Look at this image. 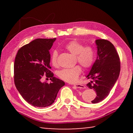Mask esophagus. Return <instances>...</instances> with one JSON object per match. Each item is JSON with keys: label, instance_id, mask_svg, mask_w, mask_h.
Listing matches in <instances>:
<instances>
[{"label": "esophagus", "instance_id": "esophagus-1", "mask_svg": "<svg viewBox=\"0 0 133 133\" xmlns=\"http://www.w3.org/2000/svg\"><path fill=\"white\" fill-rule=\"evenodd\" d=\"M74 85L76 87H77V88H81V89H84L85 88V85H83L82 84H80V83H76V84H74Z\"/></svg>", "mask_w": 133, "mask_h": 133}]
</instances>
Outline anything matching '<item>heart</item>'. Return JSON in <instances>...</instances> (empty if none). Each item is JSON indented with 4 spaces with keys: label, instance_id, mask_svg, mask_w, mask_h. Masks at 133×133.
<instances>
[{
    "label": "heart",
    "instance_id": "b5f03b06",
    "mask_svg": "<svg viewBox=\"0 0 133 133\" xmlns=\"http://www.w3.org/2000/svg\"><path fill=\"white\" fill-rule=\"evenodd\" d=\"M65 49L73 55H76V61L79 63L84 69H89L93 66L96 58L95 49L90 45L84 46L82 43L76 40L69 42L65 45ZM58 52L53 50L51 55V62L53 66H57ZM82 72L79 65L71 68L63 69L57 72V76L66 82L73 83L78 79Z\"/></svg>",
    "mask_w": 133,
    "mask_h": 133
}]
</instances>
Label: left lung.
I'll use <instances>...</instances> for the list:
<instances>
[{"instance_id": "left-lung-1", "label": "left lung", "mask_w": 133, "mask_h": 133, "mask_svg": "<svg viewBox=\"0 0 133 133\" xmlns=\"http://www.w3.org/2000/svg\"><path fill=\"white\" fill-rule=\"evenodd\" d=\"M96 43L97 57L87 76L91 80L87 85L96 92V97L91 101L93 104L107 97L120 72V57L114 45L104 39L96 40Z\"/></svg>"}]
</instances>
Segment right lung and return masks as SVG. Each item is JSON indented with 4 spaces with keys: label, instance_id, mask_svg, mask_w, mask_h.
Wrapping results in <instances>:
<instances>
[{
    "label": "right lung",
    "instance_id": "right-lung-1",
    "mask_svg": "<svg viewBox=\"0 0 133 133\" xmlns=\"http://www.w3.org/2000/svg\"><path fill=\"white\" fill-rule=\"evenodd\" d=\"M54 39H37L19 49L14 63V82L17 90L29 104L46 107L55 102L59 90L65 84L54 77L50 69V49ZM44 75L50 78L49 84L41 82Z\"/></svg>",
    "mask_w": 133,
    "mask_h": 133
}]
</instances>
